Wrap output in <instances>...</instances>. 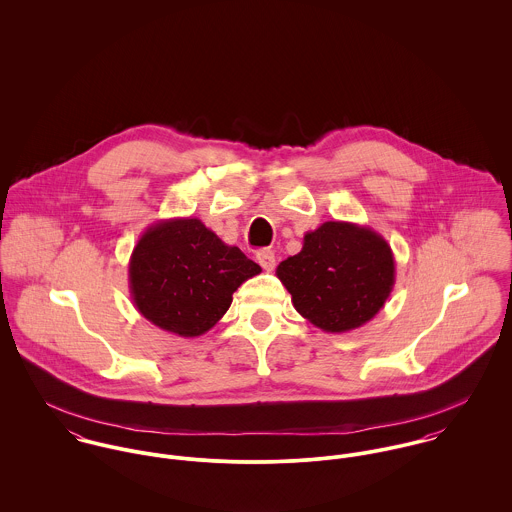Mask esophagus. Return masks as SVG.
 I'll return each mask as SVG.
<instances>
[{
    "label": "esophagus",
    "instance_id": "obj_1",
    "mask_svg": "<svg viewBox=\"0 0 512 512\" xmlns=\"http://www.w3.org/2000/svg\"><path fill=\"white\" fill-rule=\"evenodd\" d=\"M256 260H258V264L264 268V270H274V266H276V256H274V252L270 250V248H264V250H260V252H256Z\"/></svg>",
    "mask_w": 512,
    "mask_h": 512
}]
</instances>
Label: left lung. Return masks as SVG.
I'll use <instances>...</instances> for the list:
<instances>
[{
	"instance_id": "obj_1",
	"label": "left lung",
	"mask_w": 512,
	"mask_h": 512,
	"mask_svg": "<svg viewBox=\"0 0 512 512\" xmlns=\"http://www.w3.org/2000/svg\"><path fill=\"white\" fill-rule=\"evenodd\" d=\"M276 276L301 317L325 333H345L384 307L396 282V262L376 230L329 220L303 236V248L280 262Z\"/></svg>"
}]
</instances>
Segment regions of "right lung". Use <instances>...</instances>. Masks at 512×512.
Returning <instances> with one entry per match:
<instances>
[{
	"mask_svg": "<svg viewBox=\"0 0 512 512\" xmlns=\"http://www.w3.org/2000/svg\"><path fill=\"white\" fill-rule=\"evenodd\" d=\"M262 268L193 217L157 220L140 236L128 264L136 309L155 327L199 337L219 323L232 293Z\"/></svg>",
	"mask_w": 512,
	"mask_h": 512,
	"instance_id": "right-lung-1",
	"label": "right lung"
}]
</instances>
